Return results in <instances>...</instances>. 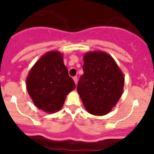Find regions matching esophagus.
<instances>
[{
	"label": "esophagus",
	"instance_id": "obj_1",
	"mask_svg": "<svg viewBox=\"0 0 154 154\" xmlns=\"http://www.w3.org/2000/svg\"><path fill=\"white\" fill-rule=\"evenodd\" d=\"M73 80H74L75 85H77V83H78V77H77V76H74V77H73Z\"/></svg>",
	"mask_w": 154,
	"mask_h": 154
}]
</instances>
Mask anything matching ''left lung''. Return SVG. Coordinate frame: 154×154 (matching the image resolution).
<instances>
[{
	"mask_svg": "<svg viewBox=\"0 0 154 154\" xmlns=\"http://www.w3.org/2000/svg\"><path fill=\"white\" fill-rule=\"evenodd\" d=\"M83 75L77 91L89 113L104 116L112 111L123 92L124 75L108 53L92 51L83 55Z\"/></svg>",
	"mask_w": 154,
	"mask_h": 154,
	"instance_id": "obj_1",
	"label": "left lung"
}]
</instances>
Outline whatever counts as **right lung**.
Listing matches in <instances>:
<instances>
[{"label":"right lung","mask_w":154,"mask_h":154,"mask_svg":"<svg viewBox=\"0 0 154 154\" xmlns=\"http://www.w3.org/2000/svg\"><path fill=\"white\" fill-rule=\"evenodd\" d=\"M26 88L34 105L48 113L63 106L68 94L75 89L63 62V54L50 51L40 57L26 78Z\"/></svg>","instance_id":"1"}]
</instances>
